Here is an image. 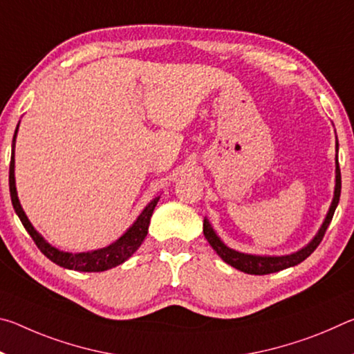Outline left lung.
<instances>
[{
	"label": "left lung",
	"instance_id": "1",
	"mask_svg": "<svg viewBox=\"0 0 354 354\" xmlns=\"http://www.w3.org/2000/svg\"><path fill=\"white\" fill-rule=\"evenodd\" d=\"M339 142H337V136H335V185H334V196L331 201V206H329V211L326 214L325 220L320 226V230L317 231V234L313 237L306 247L299 248L298 251H293L290 254H283V256H267V254H248V253H241V251H236L227 247V245L221 241V239L217 236V232L214 231V227L205 217V221H203V232H205V237L207 239V242L211 247L214 248L215 253H217L221 259H223L226 263H230L231 267L237 268L243 273L248 274H268V273H274L279 270H284V268H289L293 266H298L299 262H303L308 256L313 254V251L319 247V243L322 242L323 236L328 230L329 223H331L335 207L339 205L340 200V189H342V181H340V169H339Z\"/></svg>",
	"mask_w": 354,
	"mask_h": 354
}]
</instances>
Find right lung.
<instances>
[{
	"mask_svg": "<svg viewBox=\"0 0 354 354\" xmlns=\"http://www.w3.org/2000/svg\"><path fill=\"white\" fill-rule=\"evenodd\" d=\"M20 122L15 128L14 139H12V156H10V167H9V190H10V200L12 206H14L17 215H19L20 221L25 226L28 234L32 237V241L37 245L39 250L44 253L48 259L53 261L57 266L64 268H68V270H76V272H104L109 270L128 261L131 256H133L137 248L140 247L142 242L145 241L148 234V226H149V218H151L153 211L160 196H156L151 201L148 203L147 207L140 212L139 217L131 225L127 231L120 236L115 242L107 245V247L92 250V251H84V253H68V251H62L56 247H53L51 243H48L44 236L35 230L31 221L26 217L25 211L20 205L19 195H17V187H15V140H17V133H19Z\"/></svg>",
	"mask_w": 354,
	"mask_h": 354,
	"instance_id": "obj_1",
	"label": "right lung"
}]
</instances>
